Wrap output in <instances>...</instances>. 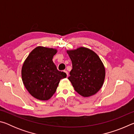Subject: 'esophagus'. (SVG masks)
<instances>
[{
	"mask_svg": "<svg viewBox=\"0 0 134 134\" xmlns=\"http://www.w3.org/2000/svg\"><path fill=\"white\" fill-rule=\"evenodd\" d=\"M64 71L65 72V73H66V74H67V77L69 76V72H68V71H66V70H64Z\"/></svg>",
	"mask_w": 134,
	"mask_h": 134,
	"instance_id": "1",
	"label": "esophagus"
}]
</instances>
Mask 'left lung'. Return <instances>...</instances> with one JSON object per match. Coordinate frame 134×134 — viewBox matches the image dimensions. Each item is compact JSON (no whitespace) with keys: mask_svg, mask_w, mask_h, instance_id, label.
Instances as JSON below:
<instances>
[{"mask_svg":"<svg viewBox=\"0 0 134 134\" xmlns=\"http://www.w3.org/2000/svg\"><path fill=\"white\" fill-rule=\"evenodd\" d=\"M72 69L68 77L74 90L84 97L92 96L100 89L105 69L99 56L90 49L80 47L67 51Z\"/></svg>","mask_w":134,"mask_h":134,"instance_id":"left-lung-1","label":"left lung"}]
</instances>
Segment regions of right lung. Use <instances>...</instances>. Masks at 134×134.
I'll return each mask as SVG.
<instances>
[{"mask_svg": "<svg viewBox=\"0 0 134 134\" xmlns=\"http://www.w3.org/2000/svg\"><path fill=\"white\" fill-rule=\"evenodd\" d=\"M55 49L38 47L31 52L22 68V79L27 90L35 98L47 100L56 92L65 72L58 71L53 62Z\"/></svg>", "mask_w": 134, "mask_h": 134, "instance_id": "obj_1", "label": "right lung"}]
</instances>
